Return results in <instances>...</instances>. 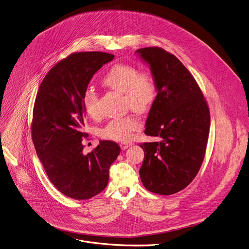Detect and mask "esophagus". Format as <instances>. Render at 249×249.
Returning <instances> with one entry per match:
<instances>
[{
	"label": "esophagus",
	"instance_id": "obj_1",
	"mask_svg": "<svg viewBox=\"0 0 249 249\" xmlns=\"http://www.w3.org/2000/svg\"><path fill=\"white\" fill-rule=\"evenodd\" d=\"M132 145V143L131 142H122V143H120V147H121V149L122 150H125V149H127L128 147H130Z\"/></svg>",
	"mask_w": 249,
	"mask_h": 249
}]
</instances>
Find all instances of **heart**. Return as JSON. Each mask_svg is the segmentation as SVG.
I'll return each instance as SVG.
<instances>
[{
	"instance_id": "obj_1",
	"label": "heart",
	"mask_w": 249,
	"mask_h": 249,
	"mask_svg": "<svg viewBox=\"0 0 249 249\" xmlns=\"http://www.w3.org/2000/svg\"><path fill=\"white\" fill-rule=\"evenodd\" d=\"M104 83L113 90L126 94L127 106L138 112L148 110L157 96V85L152 75L148 72L141 73L138 68L128 64L115 65L105 76ZM82 103L89 115L99 114L98 95L94 89L84 90ZM140 128V120L134 115H128L110 120L101 134L109 140L125 142Z\"/></svg>"
}]
</instances>
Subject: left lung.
Returning a JSON list of instances; mask_svg holds the SVG:
<instances>
[{
  "label": "left lung",
  "mask_w": 249,
  "mask_h": 249,
  "mask_svg": "<svg viewBox=\"0 0 249 249\" xmlns=\"http://www.w3.org/2000/svg\"><path fill=\"white\" fill-rule=\"evenodd\" d=\"M149 66L157 85L144 133L160 142H144L140 177L156 194L172 195L197 176L206 153L211 126L207 102L195 78L173 54L159 47L136 50Z\"/></svg>",
  "instance_id": "left-lung-1"
}]
</instances>
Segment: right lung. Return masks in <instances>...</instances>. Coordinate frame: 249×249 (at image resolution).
Returning <instances> with one entry per match:
<instances>
[{"label": "right lung", "instance_id": "add662e5", "mask_svg": "<svg viewBox=\"0 0 249 249\" xmlns=\"http://www.w3.org/2000/svg\"><path fill=\"white\" fill-rule=\"evenodd\" d=\"M113 58L105 52L73 53L47 72L36 97L32 138L36 155L52 184L74 200L90 199L107 187L110 165L120 153L116 142L100 141L84 154L81 142L86 136L82 94Z\"/></svg>", "mask_w": 249, "mask_h": 249}]
</instances>
